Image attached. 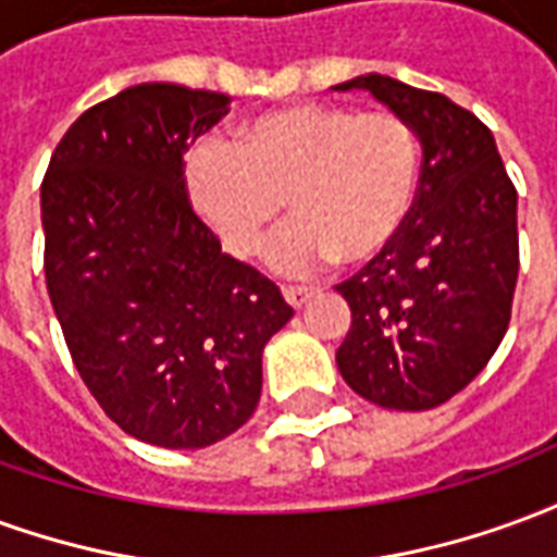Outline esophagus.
Listing matches in <instances>:
<instances>
[{"mask_svg": "<svg viewBox=\"0 0 557 557\" xmlns=\"http://www.w3.org/2000/svg\"><path fill=\"white\" fill-rule=\"evenodd\" d=\"M283 298H286V304H289V307L301 310L304 304L313 298V289H307V286H283Z\"/></svg>", "mask_w": 557, "mask_h": 557, "instance_id": "esophagus-1", "label": "esophagus"}]
</instances>
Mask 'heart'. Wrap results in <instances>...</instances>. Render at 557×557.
<instances>
[{"label": "heart", "mask_w": 557, "mask_h": 557, "mask_svg": "<svg viewBox=\"0 0 557 557\" xmlns=\"http://www.w3.org/2000/svg\"><path fill=\"white\" fill-rule=\"evenodd\" d=\"M190 202L238 259L265 247L289 199L298 220L274 265L304 274L343 256L370 262L409 223L420 182L418 137L391 110L298 103L247 122L226 143H199L184 166Z\"/></svg>", "instance_id": "obj_1"}]
</instances>
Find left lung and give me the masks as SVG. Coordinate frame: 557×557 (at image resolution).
Wrapping results in <instances>:
<instances>
[{"mask_svg":"<svg viewBox=\"0 0 557 557\" xmlns=\"http://www.w3.org/2000/svg\"><path fill=\"white\" fill-rule=\"evenodd\" d=\"M423 148L409 223L337 292L351 327L337 349L346 385L382 409L426 411L459 394L502 346L516 274V187L492 131L438 91L363 74Z\"/></svg>","mask_w":557,"mask_h":557,"instance_id":"1","label":"left lung"}]
</instances>
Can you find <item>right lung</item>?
I'll list each match as a JSON object with an SVG mask.
<instances>
[{"mask_svg": "<svg viewBox=\"0 0 557 557\" xmlns=\"http://www.w3.org/2000/svg\"><path fill=\"white\" fill-rule=\"evenodd\" d=\"M230 113L220 91L143 83L67 127L41 184L44 274L77 373L139 442L196 450L244 426L280 289L220 250L184 151Z\"/></svg>", "mask_w": 557, "mask_h": 557, "instance_id": "1", "label": "right lung"}]
</instances>
